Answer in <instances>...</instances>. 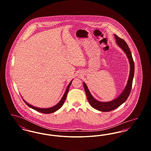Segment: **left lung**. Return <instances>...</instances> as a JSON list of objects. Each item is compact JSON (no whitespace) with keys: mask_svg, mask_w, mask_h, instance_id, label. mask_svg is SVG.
<instances>
[{"mask_svg":"<svg viewBox=\"0 0 151 151\" xmlns=\"http://www.w3.org/2000/svg\"><path fill=\"white\" fill-rule=\"evenodd\" d=\"M114 37L116 40L115 42L116 44L118 45L119 47H120L122 49V50L126 54V56L127 57L129 61L130 67L129 77L127 81V83L123 92L118 97H116L113 100L109 102H101L96 100L94 98L92 95L90 93V91H89L88 86H86V84L85 83H83L87 99L90 105L92 106V107L94 108L95 109L104 112L110 111L118 108L127 99L131 90L132 81L135 72L134 62L133 60V58L132 57V54L129 50V46L123 39L119 38L116 35H114Z\"/></svg>","mask_w":151,"mask_h":151,"instance_id":"obj_1","label":"left lung"}]
</instances>
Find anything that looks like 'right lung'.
<instances>
[{
	"mask_svg": "<svg viewBox=\"0 0 151 151\" xmlns=\"http://www.w3.org/2000/svg\"><path fill=\"white\" fill-rule=\"evenodd\" d=\"M72 81H72L69 83V84L68 85V86L67 87V89H66V90H65V93L63 94V96L62 99L60 100V101L58 103L57 105H55V106H52V107H51V108H37V107H35V106H32V105H30L29 104L27 103L24 99H22V100L25 102V103L29 106V108H32V109L38 111V112H40V113H45V114H50V113H54V112L57 111L58 110H59L60 108H61V107L63 106V104H64V102H65V99H66L67 94H68V92L69 88H70V86L71 84Z\"/></svg>",
	"mask_w": 151,
	"mask_h": 151,
	"instance_id": "add662e5",
	"label": "right lung"
}]
</instances>
